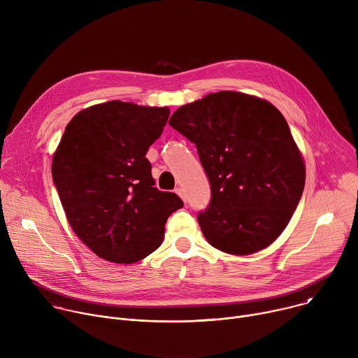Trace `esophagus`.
Here are the masks:
<instances>
[{"label":"esophagus","instance_id":"obj_1","mask_svg":"<svg viewBox=\"0 0 358 358\" xmlns=\"http://www.w3.org/2000/svg\"><path fill=\"white\" fill-rule=\"evenodd\" d=\"M176 192L180 195V198H181L184 202L187 201V199H185V194H184V189H182V188H177V189H176Z\"/></svg>","mask_w":358,"mask_h":358}]
</instances>
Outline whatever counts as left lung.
Wrapping results in <instances>:
<instances>
[{"label":"left lung","instance_id":"8db88e82","mask_svg":"<svg viewBox=\"0 0 358 358\" xmlns=\"http://www.w3.org/2000/svg\"><path fill=\"white\" fill-rule=\"evenodd\" d=\"M169 124L196 145L210 180V208L198 215L208 243L252 255L275 242L306 180L283 115L262 97L221 90L178 108Z\"/></svg>","mask_w":358,"mask_h":358}]
</instances>
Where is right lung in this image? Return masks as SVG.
<instances>
[{"instance_id": "obj_1", "label": "right lung", "mask_w": 358, "mask_h": 358, "mask_svg": "<svg viewBox=\"0 0 358 358\" xmlns=\"http://www.w3.org/2000/svg\"><path fill=\"white\" fill-rule=\"evenodd\" d=\"M170 109L110 100L80 110L52 157V178L66 220L99 258L134 264L164 239L167 218L182 208L159 191L145 159Z\"/></svg>"}]
</instances>
